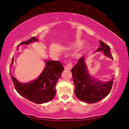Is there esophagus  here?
Masks as SVG:
<instances>
[{
    "mask_svg": "<svg viewBox=\"0 0 129 129\" xmlns=\"http://www.w3.org/2000/svg\"><path fill=\"white\" fill-rule=\"evenodd\" d=\"M72 64H71V62L67 64L66 66L65 67V69L67 70H71V69H72Z\"/></svg>",
    "mask_w": 129,
    "mask_h": 129,
    "instance_id": "1",
    "label": "esophagus"
}]
</instances>
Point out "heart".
I'll return each instance as SVG.
<instances>
[{"label":"heart","mask_w":129,"mask_h":129,"mask_svg":"<svg viewBox=\"0 0 129 129\" xmlns=\"http://www.w3.org/2000/svg\"><path fill=\"white\" fill-rule=\"evenodd\" d=\"M83 42L82 40H78L76 41L75 43H74V45H73V47H78V46H80L82 44H83Z\"/></svg>","instance_id":"1"}]
</instances>
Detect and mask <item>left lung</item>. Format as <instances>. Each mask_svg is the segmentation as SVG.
Wrapping results in <instances>:
<instances>
[{
	"label": "left lung",
	"instance_id": "8db88e82",
	"mask_svg": "<svg viewBox=\"0 0 129 129\" xmlns=\"http://www.w3.org/2000/svg\"><path fill=\"white\" fill-rule=\"evenodd\" d=\"M100 47L96 52L102 51L104 54L113 59L110 47L100 40ZM75 84V94L80 100L87 103H95L109 94L112 89L114 78L109 81L104 82L93 78L89 74L84 57L78 60L77 64L71 70Z\"/></svg>",
	"mask_w": 129,
	"mask_h": 129
}]
</instances>
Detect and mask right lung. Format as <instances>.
<instances>
[{
    "label": "right lung",
    "instance_id": "right-lung-1",
    "mask_svg": "<svg viewBox=\"0 0 129 129\" xmlns=\"http://www.w3.org/2000/svg\"><path fill=\"white\" fill-rule=\"evenodd\" d=\"M35 37H32L20 45H29L31 42H38ZM13 57L11 65L13 63ZM46 67L40 75L36 79L28 83H21L10 72L15 89L18 94L30 101L36 104L47 103L53 100L56 94L55 85L61 75L64 71V67L59 61L45 60Z\"/></svg>",
    "mask_w": 129,
    "mask_h": 129
}]
</instances>
